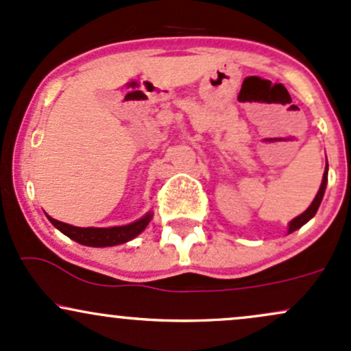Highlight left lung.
<instances>
[{"label": "left lung", "instance_id": "left-lung-1", "mask_svg": "<svg viewBox=\"0 0 351 351\" xmlns=\"http://www.w3.org/2000/svg\"><path fill=\"white\" fill-rule=\"evenodd\" d=\"M326 182H328V163H326V167H325V173H323L322 186H319V190H318L317 196H315L313 203H311V205L308 206V210L305 211V213H302V215H300V217H296L295 219H291V221H290V230H288V233H291V232H295V230L302 228V226L305 225L308 219H311V218L315 217V213H317L319 203H322V199H323V195H325Z\"/></svg>", "mask_w": 351, "mask_h": 351}]
</instances>
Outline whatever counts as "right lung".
<instances>
[{
  "mask_svg": "<svg viewBox=\"0 0 351 351\" xmlns=\"http://www.w3.org/2000/svg\"><path fill=\"white\" fill-rule=\"evenodd\" d=\"M48 219L61 233H64L68 238L75 240L76 243H82L86 246H98L99 248V246H114L133 240L134 237H138V234L146 228V225H148L149 219H152V213H148L146 217L132 223V225L113 226V228H78V226L58 221V219L51 217H48Z\"/></svg>",
  "mask_w": 351,
  "mask_h": 351,
  "instance_id": "right-lung-1",
  "label": "right lung"
}]
</instances>
